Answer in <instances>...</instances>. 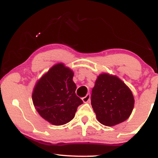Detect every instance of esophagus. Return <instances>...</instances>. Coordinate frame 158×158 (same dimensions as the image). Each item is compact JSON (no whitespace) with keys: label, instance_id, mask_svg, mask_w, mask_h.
<instances>
[{"label":"esophagus","instance_id":"34e87169","mask_svg":"<svg viewBox=\"0 0 158 158\" xmlns=\"http://www.w3.org/2000/svg\"><path fill=\"white\" fill-rule=\"evenodd\" d=\"M90 99V94H88L86 96H85V97L82 98V101H83V102H84L85 103L89 102Z\"/></svg>","mask_w":158,"mask_h":158}]
</instances>
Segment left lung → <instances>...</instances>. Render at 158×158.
<instances>
[{"label": "left lung", "instance_id": "1", "mask_svg": "<svg viewBox=\"0 0 158 158\" xmlns=\"http://www.w3.org/2000/svg\"><path fill=\"white\" fill-rule=\"evenodd\" d=\"M91 106L101 124L114 126L130 117L135 99L130 88L119 77L102 73L92 89Z\"/></svg>", "mask_w": 158, "mask_h": 158}]
</instances>
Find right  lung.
I'll use <instances>...</instances> for the list:
<instances>
[{
    "label": "right lung",
    "instance_id": "obj_1",
    "mask_svg": "<svg viewBox=\"0 0 158 158\" xmlns=\"http://www.w3.org/2000/svg\"><path fill=\"white\" fill-rule=\"evenodd\" d=\"M73 71L63 63L52 67L36 81L32 102L39 115L54 126H61L75 117L82 100L76 95Z\"/></svg>",
    "mask_w": 158,
    "mask_h": 158
}]
</instances>
